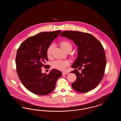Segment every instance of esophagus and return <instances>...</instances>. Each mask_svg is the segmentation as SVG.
<instances>
[{"label": "esophagus", "instance_id": "34e87169", "mask_svg": "<svg viewBox=\"0 0 121 121\" xmlns=\"http://www.w3.org/2000/svg\"><path fill=\"white\" fill-rule=\"evenodd\" d=\"M68 74H69L68 72H62V74L63 75H67Z\"/></svg>", "mask_w": 121, "mask_h": 121}]
</instances>
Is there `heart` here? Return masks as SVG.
Returning a JSON list of instances; mask_svg holds the SVG:
<instances>
[{"label": "heart", "mask_w": 121, "mask_h": 121, "mask_svg": "<svg viewBox=\"0 0 121 121\" xmlns=\"http://www.w3.org/2000/svg\"><path fill=\"white\" fill-rule=\"evenodd\" d=\"M60 45L65 52L71 51L73 48L72 43L68 41H63L60 43ZM55 45L53 43L51 44L48 47L47 49V55L48 58L52 57V54L55 48ZM70 63L69 60H57L52 63V68L58 69L59 70L63 71L66 67L69 66Z\"/></svg>", "instance_id": "obj_1"}]
</instances>
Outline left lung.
<instances>
[{"instance_id": "1", "label": "left lung", "mask_w": 121, "mask_h": 121, "mask_svg": "<svg viewBox=\"0 0 121 121\" xmlns=\"http://www.w3.org/2000/svg\"><path fill=\"white\" fill-rule=\"evenodd\" d=\"M73 41L78 46V54L72 66L77 69L71 72L77 76L72 86L78 92H88L98 86L104 77L106 58L104 47L93 35L78 31H66L60 35Z\"/></svg>"}]
</instances>
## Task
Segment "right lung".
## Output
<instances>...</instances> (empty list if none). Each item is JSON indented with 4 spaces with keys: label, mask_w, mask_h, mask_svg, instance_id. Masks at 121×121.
Listing matches in <instances>:
<instances>
[{
    "label": "right lung",
    "mask_w": 121,
    "mask_h": 121,
    "mask_svg": "<svg viewBox=\"0 0 121 121\" xmlns=\"http://www.w3.org/2000/svg\"><path fill=\"white\" fill-rule=\"evenodd\" d=\"M60 30L42 32L28 38L17 49L15 63L17 75L23 86L31 92L46 95L54 90L62 73L52 69L48 74L42 73L43 67L48 59L47 49L52 41L61 33Z\"/></svg>",
    "instance_id": "1"
}]
</instances>
